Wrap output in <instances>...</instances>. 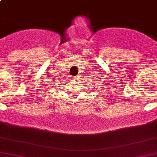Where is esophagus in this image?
I'll return each mask as SVG.
<instances>
[{
    "instance_id": "esophagus-1",
    "label": "esophagus",
    "mask_w": 157,
    "mask_h": 157,
    "mask_svg": "<svg viewBox=\"0 0 157 157\" xmlns=\"http://www.w3.org/2000/svg\"><path fill=\"white\" fill-rule=\"evenodd\" d=\"M79 77H80V76L76 75V76H75V77L73 78V79L75 80V81H78V80H79Z\"/></svg>"
}]
</instances>
